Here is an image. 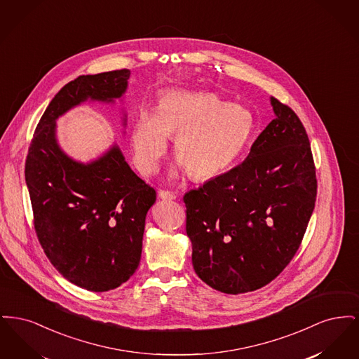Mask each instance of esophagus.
Instances as JSON below:
<instances>
[{"label":"esophagus","mask_w":359,"mask_h":359,"mask_svg":"<svg viewBox=\"0 0 359 359\" xmlns=\"http://www.w3.org/2000/svg\"><path fill=\"white\" fill-rule=\"evenodd\" d=\"M158 198L163 199V201H173L176 199V195L171 192V191H164V189H160L158 191Z\"/></svg>","instance_id":"esophagus-1"}]
</instances>
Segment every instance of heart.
<instances>
[{"label":"heart","instance_id":"b5f03b06","mask_svg":"<svg viewBox=\"0 0 359 359\" xmlns=\"http://www.w3.org/2000/svg\"><path fill=\"white\" fill-rule=\"evenodd\" d=\"M255 114L211 91L170 90L160 95L154 111L141 109L130 132L133 160L144 176L158 170L173 140L177 156L172 176L188 170L198 180L230 171L248 149L256 132Z\"/></svg>","mask_w":359,"mask_h":359}]
</instances>
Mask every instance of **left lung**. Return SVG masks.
<instances>
[{"label": "left lung", "mask_w": 359, "mask_h": 359, "mask_svg": "<svg viewBox=\"0 0 359 359\" xmlns=\"http://www.w3.org/2000/svg\"><path fill=\"white\" fill-rule=\"evenodd\" d=\"M274 120L246 160L184 195L195 273L229 294L256 290L283 272L312 215L316 175L306 129L271 97Z\"/></svg>", "instance_id": "1"}]
</instances>
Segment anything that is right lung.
<instances>
[{
  "instance_id": "add662e5",
  "label": "right lung",
  "mask_w": 359,
  "mask_h": 359,
  "mask_svg": "<svg viewBox=\"0 0 359 359\" xmlns=\"http://www.w3.org/2000/svg\"><path fill=\"white\" fill-rule=\"evenodd\" d=\"M129 76V69H117L65 86L39 121L25 161L37 238L59 273L93 292L114 290L136 272L156 191L116 142L87 163L72 158L59 144L56 121L82 103L122 101Z\"/></svg>"
}]
</instances>
